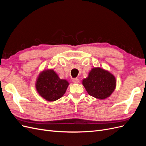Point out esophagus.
Listing matches in <instances>:
<instances>
[{
    "instance_id": "1",
    "label": "esophagus",
    "mask_w": 146,
    "mask_h": 146,
    "mask_svg": "<svg viewBox=\"0 0 146 146\" xmlns=\"http://www.w3.org/2000/svg\"><path fill=\"white\" fill-rule=\"evenodd\" d=\"M72 82L74 83H79V79L77 78H74L72 79Z\"/></svg>"
}]
</instances>
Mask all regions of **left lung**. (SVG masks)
Segmentation results:
<instances>
[{
  "instance_id": "8db88e82",
  "label": "left lung",
  "mask_w": 146,
  "mask_h": 146,
  "mask_svg": "<svg viewBox=\"0 0 146 146\" xmlns=\"http://www.w3.org/2000/svg\"><path fill=\"white\" fill-rule=\"evenodd\" d=\"M82 83L89 95L98 99H105L115 90L116 81L113 75L107 70L94 68Z\"/></svg>"
}]
</instances>
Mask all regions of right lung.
<instances>
[{"instance_id": "1", "label": "right lung", "mask_w": 146, "mask_h": 146, "mask_svg": "<svg viewBox=\"0 0 146 146\" xmlns=\"http://www.w3.org/2000/svg\"><path fill=\"white\" fill-rule=\"evenodd\" d=\"M35 85L42 98L52 102L59 99L64 95L69 83L64 79H60L53 69H48L39 75Z\"/></svg>"}]
</instances>
